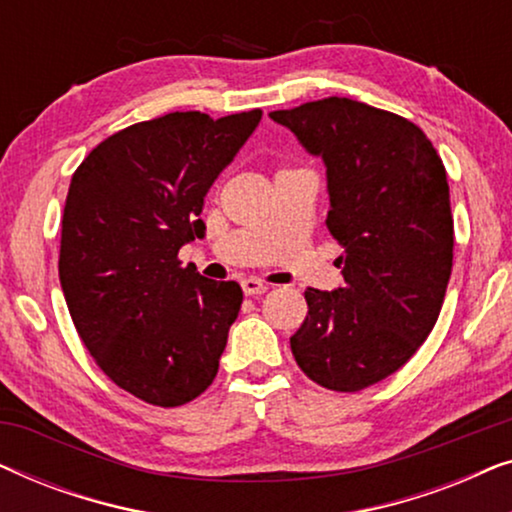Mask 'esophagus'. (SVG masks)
<instances>
[{
  "label": "esophagus",
  "instance_id": "esophagus-1",
  "mask_svg": "<svg viewBox=\"0 0 512 512\" xmlns=\"http://www.w3.org/2000/svg\"><path fill=\"white\" fill-rule=\"evenodd\" d=\"M268 289H270V286L261 282V279H256V277L242 279V291L247 293V296H261V293H265Z\"/></svg>",
  "mask_w": 512,
  "mask_h": 512
}]
</instances>
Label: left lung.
<instances>
[{"instance_id":"1","label":"left lung","mask_w":512,"mask_h":512,"mask_svg":"<svg viewBox=\"0 0 512 512\" xmlns=\"http://www.w3.org/2000/svg\"><path fill=\"white\" fill-rule=\"evenodd\" d=\"M326 165V226L345 286L307 289L291 352L312 382L361 391L429 338L452 275L454 223L443 160L415 123L347 97L272 111Z\"/></svg>"}]
</instances>
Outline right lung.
Masks as SVG:
<instances>
[{"mask_svg":"<svg viewBox=\"0 0 512 512\" xmlns=\"http://www.w3.org/2000/svg\"><path fill=\"white\" fill-rule=\"evenodd\" d=\"M261 116L135 123L97 144L69 184L58 263L69 314L104 375L146 403L184 405L219 373L242 289L181 268L177 254L205 237V195Z\"/></svg>","mask_w":512,"mask_h":512,"instance_id":"right-lung-1","label":"right lung"}]
</instances>
